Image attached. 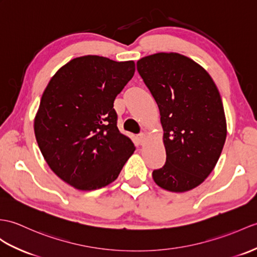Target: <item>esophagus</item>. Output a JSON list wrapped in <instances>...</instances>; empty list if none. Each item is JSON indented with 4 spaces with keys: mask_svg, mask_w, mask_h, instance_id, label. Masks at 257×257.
Returning a JSON list of instances; mask_svg holds the SVG:
<instances>
[{
    "mask_svg": "<svg viewBox=\"0 0 257 257\" xmlns=\"http://www.w3.org/2000/svg\"><path fill=\"white\" fill-rule=\"evenodd\" d=\"M138 141H139L140 145H143V143H145V141H146V135L145 134H139L138 135Z\"/></svg>",
    "mask_w": 257,
    "mask_h": 257,
    "instance_id": "obj_1",
    "label": "esophagus"
}]
</instances>
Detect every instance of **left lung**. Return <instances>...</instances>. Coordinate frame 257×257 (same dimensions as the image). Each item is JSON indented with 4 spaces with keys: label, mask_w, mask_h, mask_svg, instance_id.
Instances as JSON below:
<instances>
[{
    "label": "left lung",
    "mask_w": 257,
    "mask_h": 257,
    "mask_svg": "<svg viewBox=\"0 0 257 257\" xmlns=\"http://www.w3.org/2000/svg\"><path fill=\"white\" fill-rule=\"evenodd\" d=\"M137 70L157 101L164 130L166 162L153 171V180L170 192H187L206 180L223 149L221 96L207 71L180 53L145 57Z\"/></svg>",
    "instance_id": "left-lung-1"
}]
</instances>
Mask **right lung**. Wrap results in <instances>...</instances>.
<instances>
[{
	"instance_id": "right-lung-1",
	"label": "right lung",
	"mask_w": 257,
	"mask_h": 257,
	"mask_svg": "<svg viewBox=\"0 0 257 257\" xmlns=\"http://www.w3.org/2000/svg\"><path fill=\"white\" fill-rule=\"evenodd\" d=\"M134 74V61L84 56L59 69L47 85L35 118L36 140L47 164L71 186H106L134 153L114 109Z\"/></svg>"
}]
</instances>
